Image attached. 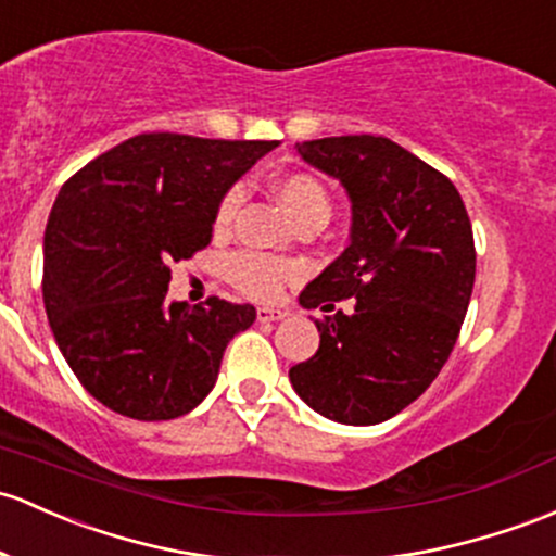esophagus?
Segmentation results:
<instances>
[{
    "label": "esophagus",
    "instance_id": "obj_1",
    "mask_svg": "<svg viewBox=\"0 0 556 556\" xmlns=\"http://www.w3.org/2000/svg\"><path fill=\"white\" fill-rule=\"evenodd\" d=\"M286 309H278V307H260L256 309V320L260 324H273V320H283L286 318Z\"/></svg>",
    "mask_w": 556,
    "mask_h": 556
}]
</instances>
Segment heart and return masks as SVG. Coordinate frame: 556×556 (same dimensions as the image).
<instances>
[{
  "label": "heart",
  "mask_w": 556,
  "mask_h": 556,
  "mask_svg": "<svg viewBox=\"0 0 556 556\" xmlns=\"http://www.w3.org/2000/svg\"><path fill=\"white\" fill-rule=\"evenodd\" d=\"M270 193L278 201L280 208L291 217V223L296 228L304 225H320L328 219L331 212V201H328L326 188L315 180L313 175H304V172H286V175H276L270 180ZM243 190L241 185H232L219 195L217 206H214L212 228L217 236H225L232 228L238 217V208H241ZM294 267L286 260L278 256L260 254V252H236L225 262V276L232 286H236L241 294L252 296V300H273L280 289H283L286 280L291 278Z\"/></svg>",
  "instance_id": "obj_1"
}]
</instances>
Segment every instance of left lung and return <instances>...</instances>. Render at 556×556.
<instances>
[{"instance_id": "8db88e82", "label": "left lung", "mask_w": 556, "mask_h": 556, "mask_svg": "<svg viewBox=\"0 0 556 556\" xmlns=\"http://www.w3.org/2000/svg\"><path fill=\"white\" fill-rule=\"evenodd\" d=\"M307 164L337 177L352 201V241L300 302L320 348L291 366L296 395L326 419L366 427L392 419L445 366L475 286V236L443 172L387 137L296 142Z\"/></svg>"}]
</instances>
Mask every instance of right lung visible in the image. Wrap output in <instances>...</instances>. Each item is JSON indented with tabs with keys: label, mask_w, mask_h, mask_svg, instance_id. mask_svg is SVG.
I'll return each instance as SVG.
<instances>
[{
	"label": "right lung",
	"mask_w": 556,
	"mask_h": 556,
	"mask_svg": "<svg viewBox=\"0 0 556 556\" xmlns=\"http://www.w3.org/2000/svg\"><path fill=\"white\" fill-rule=\"evenodd\" d=\"M273 140L146 132L81 166L45 230L47 320L71 371L105 408L137 421L188 414L212 392L252 304H166L172 262L212 241L219 195Z\"/></svg>",
	"instance_id": "obj_1"
}]
</instances>
